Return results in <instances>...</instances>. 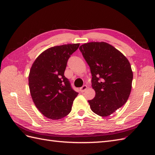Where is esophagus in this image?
I'll return each mask as SVG.
<instances>
[{
	"instance_id": "1",
	"label": "esophagus",
	"mask_w": 155,
	"mask_h": 155,
	"mask_svg": "<svg viewBox=\"0 0 155 155\" xmlns=\"http://www.w3.org/2000/svg\"><path fill=\"white\" fill-rule=\"evenodd\" d=\"M87 85H83V86L80 88V91L81 93H84V92L87 90Z\"/></svg>"
}]
</instances>
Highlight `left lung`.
<instances>
[{
	"instance_id": "left-lung-1",
	"label": "left lung",
	"mask_w": 155,
	"mask_h": 155,
	"mask_svg": "<svg viewBox=\"0 0 155 155\" xmlns=\"http://www.w3.org/2000/svg\"><path fill=\"white\" fill-rule=\"evenodd\" d=\"M80 51L91 69L95 97L88 101L91 110L108 117L126 103L131 91L133 74L129 61L104 42L82 45Z\"/></svg>"
}]
</instances>
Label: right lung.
I'll return each mask as SVG.
<instances>
[{"label":"right lung","mask_w":155,"mask_h":155,"mask_svg":"<svg viewBox=\"0 0 155 155\" xmlns=\"http://www.w3.org/2000/svg\"><path fill=\"white\" fill-rule=\"evenodd\" d=\"M80 44L48 48L38 56L31 68L28 84L35 106L50 119L62 118L70 113L78 93L64 75L71 55Z\"/></svg>","instance_id":"right-lung-1"}]
</instances>
